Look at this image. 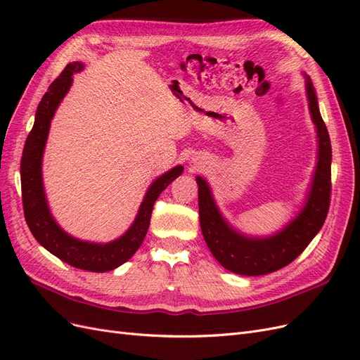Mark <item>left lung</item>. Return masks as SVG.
I'll list each match as a JSON object with an SVG mask.
<instances>
[{"instance_id": "8db88e82", "label": "left lung", "mask_w": 360, "mask_h": 360, "mask_svg": "<svg viewBox=\"0 0 360 360\" xmlns=\"http://www.w3.org/2000/svg\"><path fill=\"white\" fill-rule=\"evenodd\" d=\"M307 96L312 122L317 127L319 162L307 204L284 230L266 238H252L234 231L217 210L209 184L202 177H197L200 224L204 240L222 267L233 274L259 276L285 267L311 243L328 216L332 191V147L328 127L319 110L314 85L308 76Z\"/></svg>"}]
</instances>
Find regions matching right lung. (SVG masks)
<instances>
[{
	"label": "right lung",
	"mask_w": 360,
	"mask_h": 360,
	"mask_svg": "<svg viewBox=\"0 0 360 360\" xmlns=\"http://www.w3.org/2000/svg\"><path fill=\"white\" fill-rule=\"evenodd\" d=\"M82 69L84 66L78 61L68 64L66 69L49 85L48 91L41 97L36 111L34 126L25 141L22 159H20V186H22L25 221L36 240L64 263L76 269L101 274V271H110L122 266L136 252L147 234L155 201L160 192L165 191L168 184L180 176L183 167L179 165L169 169L151 183L144 201L139 207L135 222L117 240L106 245L90 243L78 240L63 231L58 224L53 221L46 202L41 181V158L48 139L51 120L63 97L70 89L73 73Z\"/></svg>",
	"instance_id": "obj_1"
}]
</instances>
